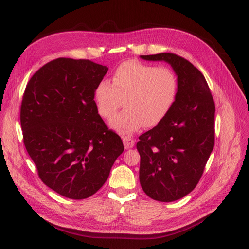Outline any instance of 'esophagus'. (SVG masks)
Here are the masks:
<instances>
[{
  "instance_id": "obj_1",
  "label": "esophagus",
  "mask_w": 249,
  "mask_h": 249,
  "mask_svg": "<svg viewBox=\"0 0 249 249\" xmlns=\"http://www.w3.org/2000/svg\"><path fill=\"white\" fill-rule=\"evenodd\" d=\"M124 145L125 149H130L135 145V140L131 137H124Z\"/></svg>"
}]
</instances>
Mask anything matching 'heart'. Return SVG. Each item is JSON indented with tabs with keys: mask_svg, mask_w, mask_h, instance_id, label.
<instances>
[{
	"mask_svg": "<svg viewBox=\"0 0 249 249\" xmlns=\"http://www.w3.org/2000/svg\"><path fill=\"white\" fill-rule=\"evenodd\" d=\"M178 94V79L167 67H156L139 61L119 65L112 84L102 81L96 86L94 101L100 115L113 117L109 125L122 136L131 135L144 124L154 126L167 114Z\"/></svg>",
	"mask_w": 249,
	"mask_h": 249,
	"instance_id": "b5f03b06",
	"label": "heart"
}]
</instances>
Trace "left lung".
I'll return each instance as SVG.
<instances>
[{"instance_id":"8db88e82","label":"left lung","mask_w":249,"mask_h":249,"mask_svg":"<svg viewBox=\"0 0 249 249\" xmlns=\"http://www.w3.org/2000/svg\"><path fill=\"white\" fill-rule=\"evenodd\" d=\"M140 58L168 63L178 79L170 110L137 142L143 191L158 201H175L197 185L212 153L215 104L203 74L188 60L170 53Z\"/></svg>"}]
</instances>
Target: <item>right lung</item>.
I'll return each instance as SVG.
<instances>
[{
    "label": "right lung",
    "instance_id": "1",
    "mask_svg": "<svg viewBox=\"0 0 249 249\" xmlns=\"http://www.w3.org/2000/svg\"><path fill=\"white\" fill-rule=\"evenodd\" d=\"M108 67L58 58L30 79L20 107L24 143L39 178L64 197L84 199L106 182L124 144L94 102Z\"/></svg>",
    "mask_w": 249,
    "mask_h": 249
}]
</instances>
